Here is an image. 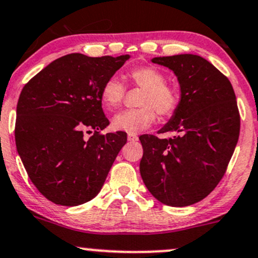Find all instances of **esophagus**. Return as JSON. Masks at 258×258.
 <instances>
[{
	"instance_id": "obj_1",
	"label": "esophagus",
	"mask_w": 258,
	"mask_h": 258,
	"mask_svg": "<svg viewBox=\"0 0 258 258\" xmlns=\"http://www.w3.org/2000/svg\"><path fill=\"white\" fill-rule=\"evenodd\" d=\"M138 140H139V138L134 134H129L128 135V141H130V142H135V141H138Z\"/></svg>"
}]
</instances>
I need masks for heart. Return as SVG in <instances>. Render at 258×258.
Instances as JSON below:
<instances>
[{
    "mask_svg": "<svg viewBox=\"0 0 258 258\" xmlns=\"http://www.w3.org/2000/svg\"><path fill=\"white\" fill-rule=\"evenodd\" d=\"M133 84L142 88L140 97L142 107L125 110L112 118V128L117 132L139 134L148 129L157 119V112L161 116H170L176 110L178 97L173 88L165 85V76L154 67H140L129 72ZM125 87L117 76H111L101 87V103L106 109L113 110L122 103Z\"/></svg>",
    "mask_w": 258,
    "mask_h": 258,
    "instance_id": "b5f03b06",
    "label": "heart"
}]
</instances>
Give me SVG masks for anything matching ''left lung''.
Wrapping results in <instances>:
<instances>
[{
  "mask_svg": "<svg viewBox=\"0 0 258 258\" xmlns=\"http://www.w3.org/2000/svg\"><path fill=\"white\" fill-rule=\"evenodd\" d=\"M176 75L180 98L158 133L141 135L140 173L149 192L171 207H186L208 196L220 182L239 138L240 118L231 82L201 56L154 57Z\"/></svg>",
  "mask_w": 258,
  "mask_h": 258,
  "instance_id": "1",
  "label": "left lung"
}]
</instances>
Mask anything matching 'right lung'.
Here are the masks:
<instances>
[{"instance_id":"obj_1","label":"right lung","mask_w":258,"mask_h":258,"mask_svg":"<svg viewBox=\"0 0 258 258\" xmlns=\"http://www.w3.org/2000/svg\"><path fill=\"white\" fill-rule=\"evenodd\" d=\"M129 58L71 53L46 66L22 88L15 144L32 183L49 201L79 206L103 187L126 133L99 134L110 124L100 92ZM85 132L94 135L86 140Z\"/></svg>"}]
</instances>
